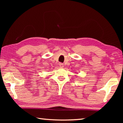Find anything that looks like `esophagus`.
Segmentation results:
<instances>
[{
  "mask_svg": "<svg viewBox=\"0 0 123 123\" xmlns=\"http://www.w3.org/2000/svg\"><path fill=\"white\" fill-rule=\"evenodd\" d=\"M59 66H60V67L61 68H63V64L62 63H60V64H59Z\"/></svg>",
  "mask_w": 123,
  "mask_h": 123,
  "instance_id": "obj_1",
  "label": "esophagus"
}]
</instances>
